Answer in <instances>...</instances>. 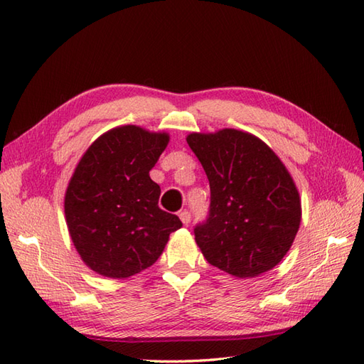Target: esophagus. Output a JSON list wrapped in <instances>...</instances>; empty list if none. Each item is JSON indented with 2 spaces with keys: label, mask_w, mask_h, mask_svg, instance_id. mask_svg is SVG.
Wrapping results in <instances>:
<instances>
[{
  "label": "esophagus",
  "mask_w": 364,
  "mask_h": 364,
  "mask_svg": "<svg viewBox=\"0 0 364 364\" xmlns=\"http://www.w3.org/2000/svg\"><path fill=\"white\" fill-rule=\"evenodd\" d=\"M178 215H180V219H181V222L184 223V225H189V223H191V213H189V211L184 210V211H181Z\"/></svg>",
  "instance_id": "34e87169"
}]
</instances>
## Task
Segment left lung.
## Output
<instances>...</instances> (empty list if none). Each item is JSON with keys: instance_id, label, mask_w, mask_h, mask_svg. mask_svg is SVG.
Instances as JSON below:
<instances>
[{"instance_id": "8db88e82", "label": "left lung", "mask_w": 364, "mask_h": 364, "mask_svg": "<svg viewBox=\"0 0 364 364\" xmlns=\"http://www.w3.org/2000/svg\"><path fill=\"white\" fill-rule=\"evenodd\" d=\"M186 141L210 181V214L194 228L206 261L237 278L274 269L301 219L288 168L261 139L239 129L192 133Z\"/></svg>"}]
</instances>
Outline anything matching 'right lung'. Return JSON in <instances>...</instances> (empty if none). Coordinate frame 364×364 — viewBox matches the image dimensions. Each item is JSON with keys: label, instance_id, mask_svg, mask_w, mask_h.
Masks as SVG:
<instances>
[{"label": "right lung", "instance_id": "1", "mask_svg": "<svg viewBox=\"0 0 364 364\" xmlns=\"http://www.w3.org/2000/svg\"><path fill=\"white\" fill-rule=\"evenodd\" d=\"M167 133L125 125L100 136L82 154L65 192L64 210L76 252L94 272L128 278L161 257L178 215L158 206L161 188L150 170Z\"/></svg>", "mask_w": 364, "mask_h": 364}]
</instances>
